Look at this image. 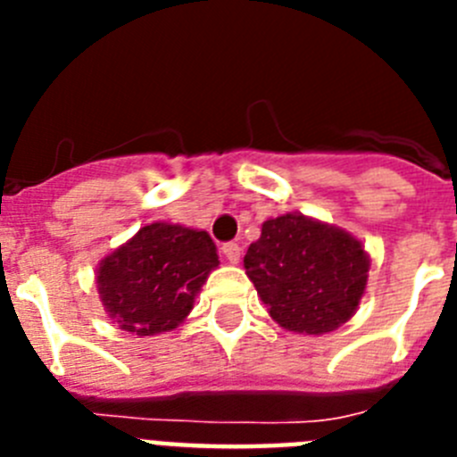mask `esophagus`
<instances>
[{"label": "esophagus", "instance_id": "1", "mask_svg": "<svg viewBox=\"0 0 457 457\" xmlns=\"http://www.w3.org/2000/svg\"><path fill=\"white\" fill-rule=\"evenodd\" d=\"M240 245L237 242H226L224 247H221V253H224V258L228 261V263H240Z\"/></svg>", "mask_w": 457, "mask_h": 457}]
</instances>
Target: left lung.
Listing matches in <instances>:
<instances>
[{
    "label": "left lung",
    "mask_w": 457,
    "mask_h": 457,
    "mask_svg": "<svg viewBox=\"0 0 457 457\" xmlns=\"http://www.w3.org/2000/svg\"><path fill=\"white\" fill-rule=\"evenodd\" d=\"M245 270L278 327L320 337L354 316L369 284L364 242L302 212L265 220Z\"/></svg>",
    "instance_id": "1"
}]
</instances>
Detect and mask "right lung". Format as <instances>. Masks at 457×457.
Instances as JSON below:
<instances>
[{"instance_id": "add662e5", "label": "right lung", "mask_w": 457, "mask_h": 457, "mask_svg": "<svg viewBox=\"0 0 457 457\" xmlns=\"http://www.w3.org/2000/svg\"><path fill=\"white\" fill-rule=\"evenodd\" d=\"M217 265V247L208 233L153 221L100 261L96 286L119 329L155 337L176 329L189 316Z\"/></svg>"}]
</instances>
